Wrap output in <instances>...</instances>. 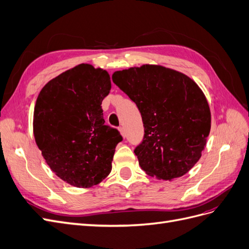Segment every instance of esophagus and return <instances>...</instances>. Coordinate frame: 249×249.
<instances>
[{"label": "esophagus", "instance_id": "34e87169", "mask_svg": "<svg viewBox=\"0 0 249 249\" xmlns=\"http://www.w3.org/2000/svg\"><path fill=\"white\" fill-rule=\"evenodd\" d=\"M118 131H119V133L122 134V136L124 138L125 137V131H124V126H119L118 127Z\"/></svg>", "mask_w": 249, "mask_h": 249}]
</instances>
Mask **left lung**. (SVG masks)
I'll list each match as a JSON object with an SVG mask.
<instances>
[{
  "instance_id": "1",
  "label": "left lung",
  "mask_w": 249,
  "mask_h": 249,
  "mask_svg": "<svg viewBox=\"0 0 249 249\" xmlns=\"http://www.w3.org/2000/svg\"><path fill=\"white\" fill-rule=\"evenodd\" d=\"M112 80L136 104L144 137L135 148L141 169L171 180L200 159L211 130V112L192 79L161 65L118 71Z\"/></svg>"
}]
</instances>
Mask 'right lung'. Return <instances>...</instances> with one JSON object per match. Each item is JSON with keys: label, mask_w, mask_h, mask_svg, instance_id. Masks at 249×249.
<instances>
[{"label": "right lung", "mask_w": 249, "mask_h": 249, "mask_svg": "<svg viewBox=\"0 0 249 249\" xmlns=\"http://www.w3.org/2000/svg\"><path fill=\"white\" fill-rule=\"evenodd\" d=\"M110 89L107 71L82 63L47 83L36 100V144L52 171L71 186L92 187L111 172L123 137L103 117Z\"/></svg>", "instance_id": "right-lung-1"}]
</instances>
